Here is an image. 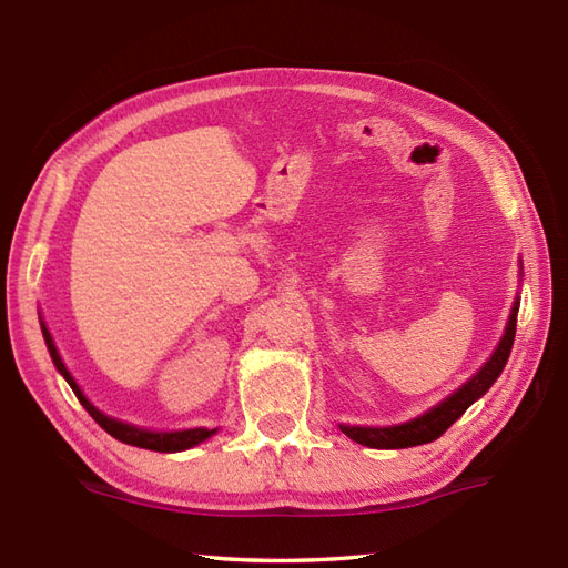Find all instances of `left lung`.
Returning <instances> with one entry per match:
<instances>
[{
  "mask_svg": "<svg viewBox=\"0 0 568 568\" xmlns=\"http://www.w3.org/2000/svg\"><path fill=\"white\" fill-rule=\"evenodd\" d=\"M517 310L519 305L515 303L513 315H509L505 337L499 342V347L490 357L480 372H477L473 379L460 386L450 398H446L440 406L430 408L428 414L420 418L408 420V424L402 426H388V428H362V426H339L342 433H347L352 440L362 443V446L369 448H410V446H424V443H430L440 438L455 420H458L465 410L470 408L473 402H477L487 388L495 384V379L503 374L509 352H513L515 344V332H517Z\"/></svg>",
  "mask_w": 568,
  "mask_h": 568,
  "instance_id": "left-lung-1",
  "label": "left lung"
}]
</instances>
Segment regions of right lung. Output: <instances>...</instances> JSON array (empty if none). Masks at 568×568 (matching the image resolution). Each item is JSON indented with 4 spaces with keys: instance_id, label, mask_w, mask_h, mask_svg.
Returning a JSON list of instances; mask_svg holds the SVG:
<instances>
[{
    "instance_id": "add662e5",
    "label": "right lung",
    "mask_w": 568,
    "mask_h": 568,
    "mask_svg": "<svg viewBox=\"0 0 568 568\" xmlns=\"http://www.w3.org/2000/svg\"><path fill=\"white\" fill-rule=\"evenodd\" d=\"M41 332H43V339H47V347L51 352V359L55 364V369H59L63 374V379L69 382V386L73 388V394L78 396V402L83 404V408L88 410V414L93 416L95 424L103 428L105 433H110V436L128 443V446H138V448H148V450H160V453H174V450H184V448H192L196 446V443L206 440L209 436H214L216 430H209V428H192V430H174V433H154V430H144V428H135L130 424H122V420H115V418H108L100 414V410L88 402V398L81 394V388H78V384L73 382V376L69 374V369H65L59 352H55L53 347V339L49 335V329L41 325Z\"/></svg>"
}]
</instances>
